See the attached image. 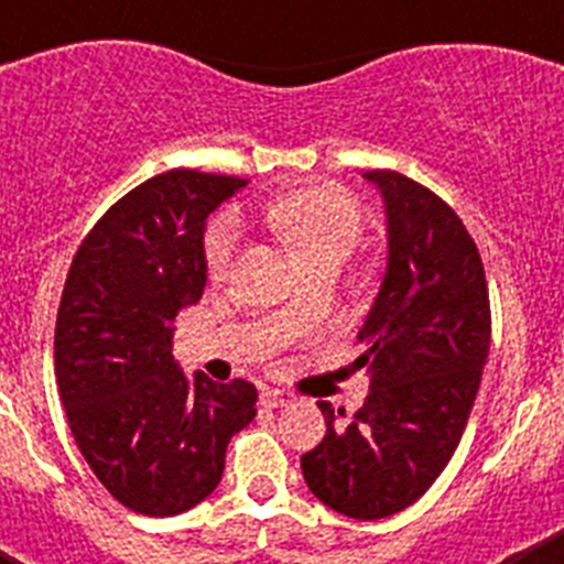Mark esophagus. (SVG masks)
I'll return each instance as SVG.
<instances>
[{
  "instance_id": "34e87169",
  "label": "esophagus",
  "mask_w": 564,
  "mask_h": 564,
  "mask_svg": "<svg viewBox=\"0 0 564 564\" xmlns=\"http://www.w3.org/2000/svg\"><path fill=\"white\" fill-rule=\"evenodd\" d=\"M296 401V395L288 390H276V387H271V390L262 392V403H265L268 410H279V406H291V403Z\"/></svg>"
}]
</instances>
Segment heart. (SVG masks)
Masks as SVG:
<instances>
[{"instance_id": "1", "label": "heart", "mask_w": 564, "mask_h": 564, "mask_svg": "<svg viewBox=\"0 0 564 564\" xmlns=\"http://www.w3.org/2000/svg\"><path fill=\"white\" fill-rule=\"evenodd\" d=\"M262 223L305 259V265L325 257H350L364 231L361 208L350 194L336 186H305L279 194L262 206ZM239 228L231 214H220L208 223L203 253L212 276H223L231 268Z\"/></svg>"}]
</instances>
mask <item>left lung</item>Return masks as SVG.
<instances>
[{
	"label": "left lung",
	"instance_id": "8db88e82",
	"mask_svg": "<svg viewBox=\"0 0 564 564\" xmlns=\"http://www.w3.org/2000/svg\"><path fill=\"white\" fill-rule=\"evenodd\" d=\"M381 188L390 265L361 327L356 358L370 392L350 421L318 401L327 432L302 455L318 500L352 520H383L430 491L466 430L491 344L482 259L449 203L392 169Z\"/></svg>",
	"mask_w": 564,
	"mask_h": 564
}]
</instances>
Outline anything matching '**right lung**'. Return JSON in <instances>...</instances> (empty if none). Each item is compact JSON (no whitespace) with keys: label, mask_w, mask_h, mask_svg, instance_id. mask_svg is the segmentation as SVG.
<instances>
[{"label":"right lung","mask_w":564,"mask_h":564,"mask_svg":"<svg viewBox=\"0 0 564 564\" xmlns=\"http://www.w3.org/2000/svg\"><path fill=\"white\" fill-rule=\"evenodd\" d=\"M242 177L169 169L127 192L82 239L56 316V381L84 460L143 517L183 514L212 495L228 441L257 415L242 378L188 381L174 316L206 288V217Z\"/></svg>","instance_id":"obj_1"}]
</instances>
